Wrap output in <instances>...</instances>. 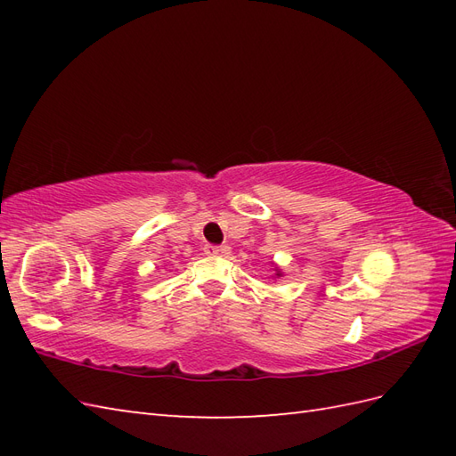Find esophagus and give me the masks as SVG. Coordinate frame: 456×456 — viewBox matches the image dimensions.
Masks as SVG:
<instances>
[{
	"mask_svg": "<svg viewBox=\"0 0 456 456\" xmlns=\"http://www.w3.org/2000/svg\"><path fill=\"white\" fill-rule=\"evenodd\" d=\"M227 253V247H219V245H206V255L216 256V255H223Z\"/></svg>",
	"mask_w": 456,
	"mask_h": 456,
	"instance_id": "34e87169",
	"label": "esophagus"
}]
</instances>
